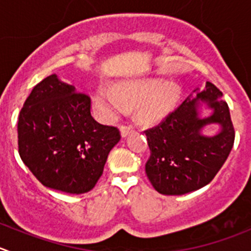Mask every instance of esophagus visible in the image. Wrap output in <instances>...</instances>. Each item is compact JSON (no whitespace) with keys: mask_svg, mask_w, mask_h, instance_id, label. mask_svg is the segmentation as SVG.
Segmentation results:
<instances>
[{"mask_svg":"<svg viewBox=\"0 0 251 251\" xmlns=\"http://www.w3.org/2000/svg\"><path fill=\"white\" fill-rule=\"evenodd\" d=\"M120 132H121V136H123V137H126V136H128L131 132H132V127L123 125L120 127Z\"/></svg>","mask_w":251,"mask_h":251,"instance_id":"1","label":"esophagus"}]
</instances>
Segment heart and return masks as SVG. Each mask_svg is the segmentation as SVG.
<instances>
[{
    "instance_id": "heart-1",
    "label": "heart",
    "mask_w": 251,
    "mask_h": 251,
    "mask_svg": "<svg viewBox=\"0 0 251 251\" xmlns=\"http://www.w3.org/2000/svg\"><path fill=\"white\" fill-rule=\"evenodd\" d=\"M181 89L176 83L160 81L119 84L115 89L100 86L94 93L93 103L106 120H114L137 105V118L143 124H157L167 118L180 99Z\"/></svg>"
}]
</instances>
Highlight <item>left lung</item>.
<instances>
[{
    "label": "left lung",
    "instance_id": "left-lung-1",
    "mask_svg": "<svg viewBox=\"0 0 251 251\" xmlns=\"http://www.w3.org/2000/svg\"><path fill=\"white\" fill-rule=\"evenodd\" d=\"M187 97L157 126L145 131L151 155L146 174L155 190L163 195H184L212 181L225 164L234 143V127L222 92L206 82L202 91ZM202 102L213 109L207 118H200ZM211 123L221 130L205 136L201 130Z\"/></svg>",
    "mask_w": 251,
    "mask_h": 251
}]
</instances>
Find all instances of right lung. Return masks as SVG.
Here are the masks:
<instances>
[{"mask_svg": "<svg viewBox=\"0 0 251 251\" xmlns=\"http://www.w3.org/2000/svg\"><path fill=\"white\" fill-rule=\"evenodd\" d=\"M120 131L91 114V97L56 75L36 84L18 118V152L46 187L69 194L88 193L101 176Z\"/></svg>", "mask_w": 251, "mask_h": 251, "instance_id": "right-lung-1", "label": "right lung"}]
</instances>
